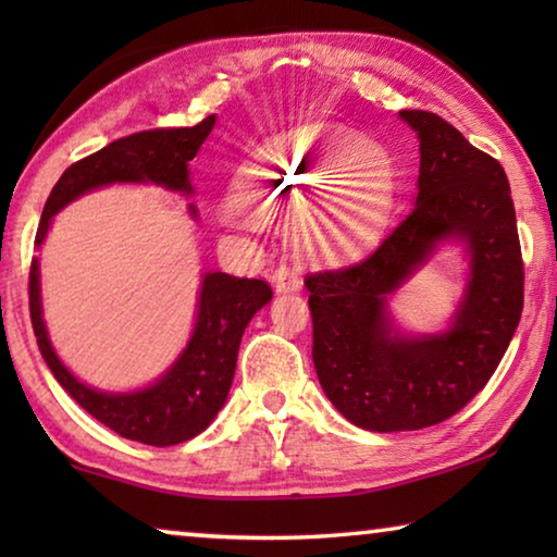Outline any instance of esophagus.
I'll use <instances>...</instances> for the list:
<instances>
[{
	"label": "esophagus",
	"instance_id": "esophagus-1",
	"mask_svg": "<svg viewBox=\"0 0 557 557\" xmlns=\"http://www.w3.org/2000/svg\"><path fill=\"white\" fill-rule=\"evenodd\" d=\"M272 287H275L277 295H282V292H299L301 287V280L297 272H292L289 268L280 265L275 272H272Z\"/></svg>",
	"mask_w": 557,
	"mask_h": 557
}]
</instances>
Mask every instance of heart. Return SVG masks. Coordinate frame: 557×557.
I'll list each match as a JSON object with an SVG mask.
<instances>
[{
    "label": "heart",
    "instance_id": "heart-1",
    "mask_svg": "<svg viewBox=\"0 0 557 557\" xmlns=\"http://www.w3.org/2000/svg\"><path fill=\"white\" fill-rule=\"evenodd\" d=\"M393 166L383 145L342 125L277 137L245 169L225 215L243 225L289 213L297 256L342 265L369 252L388 221Z\"/></svg>",
    "mask_w": 557,
    "mask_h": 557
}]
</instances>
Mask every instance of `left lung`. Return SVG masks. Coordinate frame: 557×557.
<instances>
[{
    "instance_id": "8db88e82",
    "label": "left lung",
    "mask_w": 557,
    "mask_h": 557,
    "mask_svg": "<svg viewBox=\"0 0 557 557\" xmlns=\"http://www.w3.org/2000/svg\"><path fill=\"white\" fill-rule=\"evenodd\" d=\"M420 143L414 209L373 256L307 277L314 369L334 408L371 432L451 418L492 379L523 312V262L504 166L435 112L400 110ZM445 244L468 262L466 289L437 333H408L389 301Z\"/></svg>"
}]
</instances>
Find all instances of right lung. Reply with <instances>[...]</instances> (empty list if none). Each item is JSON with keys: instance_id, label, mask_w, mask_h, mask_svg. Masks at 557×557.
<instances>
[{"instance_id": "obj_1", "label": "right lung", "mask_w": 557, "mask_h": 557, "mask_svg": "<svg viewBox=\"0 0 557 557\" xmlns=\"http://www.w3.org/2000/svg\"><path fill=\"white\" fill-rule=\"evenodd\" d=\"M215 115H209L194 127L137 132L65 169L44 206L36 248L44 245L55 213L102 186L152 184L191 199L196 188L188 164L211 135ZM188 215L196 221L194 203H188ZM270 299L268 282L240 280L219 270L203 272L194 329L169 369L143 388L100 391L83 383L55 354L44 322L39 258L32 260L29 275L34 334L53 379L102 425L152 447L178 445L211 425L228 400L245 326Z\"/></svg>"}]
</instances>
